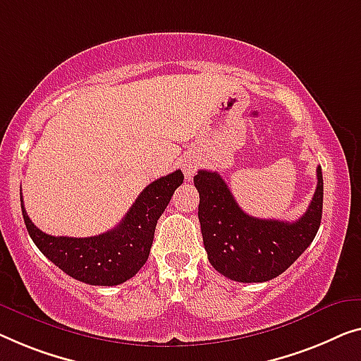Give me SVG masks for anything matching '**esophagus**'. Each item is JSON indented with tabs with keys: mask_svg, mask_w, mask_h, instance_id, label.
Returning a JSON list of instances; mask_svg holds the SVG:
<instances>
[{
	"mask_svg": "<svg viewBox=\"0 0 361 361\" xmlns=\"http://www.w3.org/2000/svg\"><path fill=\"white\" fill-rule=\"evenodd\" d=\"M197 166H199V160L196 157H186L181 164V169L185 171L186 178H191V176L196 173Z\"/></svg>",
	"mask_w": 361,
	"mask_h": 361,
	"instance_id": "obj_1",
	"label": "esophagus"
}]
</instances>
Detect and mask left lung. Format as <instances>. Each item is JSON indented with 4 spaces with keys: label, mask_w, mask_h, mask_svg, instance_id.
I'll use <instances>...</instances> for the list:
<instances>
[{
    "label": "left lung",
    "mask_w": 361,
    "mask_h": 361,
    "mask_svg": "<svg viewBox=\"0 0 361 361\" xmlns=\"http://www.w3.org/2000/svg\"><path fill=\"white\" fill-rule=\"evenodd\" d=\"M306 212L295 222L251 217L241 211L217 171L199 170L197 217L209 262L236 282H267L298 259L318 233L322 217V171Z\"/></svg>",
    "instance_id": "8db88e82"
}]
</instances>
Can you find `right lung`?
Segmentation results:
<instances>
[{"label": "right lung", "instance_id": "right-lung-1", "mask_svg": "<svg viewBox=\"0 0 361 361\" xmlns=\"http://www.w3.org/2000/svg\"><path fill=\"white\" fill-rule=\"evenodd\" d=\"M183 178L181 170H176L152 181L115 228L85 238L43 233L32 224L20 196L27 232L37 248L69 277L102 287L123 283L146 264L155 225Z\"/></svg>", "mask_w": 361, "mask_h": 361}]
</instances>
